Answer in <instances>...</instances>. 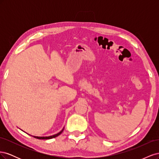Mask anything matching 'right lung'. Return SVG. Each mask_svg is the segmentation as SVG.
I'll use <instances>...</instances> for the list:
<instances>
[{
	"label": "right lung",
	"instance_id": "1",
	"mask_svg": "<svg viewBox=\"0 0 159 159\" xmlns=\"http://www.w3.org/2000/svg\"><path fill=\"white\" fill-rule=\"evenodd\" d=\"M63 131H64V129H62L61 131L60 132H59L58 133H57L56 134H54V135H52V136H50V137H36V136H32V137H35L36 139H53V138H55V137H56L57 136H59L60 134L62 132H63Z\"/></svg>",
	"mask_w": 159,
	"mask_h": 159
}]
</instances>
